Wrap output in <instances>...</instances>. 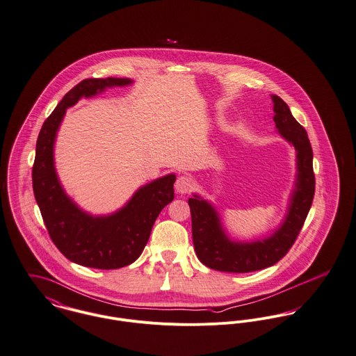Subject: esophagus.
<instances>
[{"mask_svg": "<svg viewBox=\"0 0 356 356\" xmlns=\"http://www.w3.org/2000/svg\"><path fill=\"white\" fill-rule=\"evenodd\" d=\"M175 188L179 194H188L193 190V180L187 175H181L177 177L175 183Z\"/></svg>", "mask_w": 356, "mask_h": 356, "instance_id": "esophagus-1", "label": "esophagus"}]
</instances>
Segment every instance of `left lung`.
<instances>
[{
    "mask_svg": "<svg viewBox=\"0 0 356 356\" xmlns=\"http://www.w3.org/2000/svg\"><path fill=\"white\" fill-rule=\"evenodd\" d=\"M278 134L296 150V181L288 213L281 227L269 237L255 241H232L220 222L218 213L197 195L188 199L193 220V240L199 261L214 270L248 273L277 264L293 245L299 235L316 191L313 149L306 129L293 119L288 105L272 95Z\"/></svg>",
    "mask_w": 356,
    "mask_h": 356,
    "instance_id": "8db88e82",
    "label": "left lung"
}]
</instances>
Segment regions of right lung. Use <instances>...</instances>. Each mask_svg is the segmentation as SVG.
I'll return each mask as SVG.
<instances>
[{"instance_id":"1","label":"right lung","mask_w":356,"mask_h":356,"mask_svg":"<svg viewBox=\"0 0 356 356\" xmlns=\"http://www.w3.org/2000/svg\"><path fill=\"white\" fill-rule=\"evenodd\" d=\"M127 78L84 79L70 90L40 128L33 188L50 238L70 261L94 269H120L135 262L152 234L161 210L173 200L176 176L166 175L140 187L116 213L94 217L68 197L54 168V140L68 108L81 97H92L106 87L128 86Z\"/></svg>"}]
</instances>
